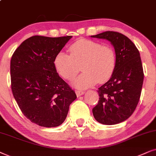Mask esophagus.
<instances>
[{
    "mask_svg": "<svg viewBox=\"0 0 156 156\" xmlns=\"http://www.w3.org/2000/svg\"><path fill=\"white\" fill-rule=\"evenodd\" d=\"M76 95L77 97H80V95H83L85 93V91H82V90H76Z\"/></svg>",
    "mask_w": 156,
    "mask_h": 156,
    "instance_id": "esophagus-1",
    "label": "esophagus"
}]
</instances>
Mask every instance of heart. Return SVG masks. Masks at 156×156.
<instances>
[{
  "instance_id": "heart-1",
  "label": "heart",
  "mask_w": 156,
  "mask_h": 156,
  "mask_svg": "<svg viewBox=\"0 0 156 156\" xmlns=\"http://www.w3.org/2000/svg\"><path fill=\"white\" fill-rule=\"evenodd\" d=\"M70 55L59 52L54 58L58 73L66 80H73L80 71L83 73L73 85L78 89H86L96 83H103L113 74L116 66V55L110 45H102L97 41L79 39L70 45Z\"/></svg>"
}]
</instances>
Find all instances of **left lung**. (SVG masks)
<instances>
[{
    "label": "left lung",
    "instance_id": "obj_1",
    "mask_svg": "<svg viewBox=\"0 0 156 156\" xmlns=\"http://www.w3.org/2000/svg\"><path fill=\"white\" fill-rule=\"evenodd\" d=\"M91 37L108 41L115 49V70L108 81L98 88L99 101L93 108L98 122L115 125L132 115L140 99L144 78L140 53L134 43L120 33L105 31Z\"/></svg>",
    "mask_w": 156,
    "mask_h": 156
}]
</instances>
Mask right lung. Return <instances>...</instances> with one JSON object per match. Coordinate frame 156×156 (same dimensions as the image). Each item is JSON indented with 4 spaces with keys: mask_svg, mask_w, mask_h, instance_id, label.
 Instances as JSON below:
<instances>
[{
    "mask_svg": "<svg viewBox=\"0 0 156 156\" xmlns=\"http://www.w3.org/2000/svg\"><path fill=\"white\" fill-rule=\"evenodd\" d=\"M71 38L32 36L12 55L10 78L14 98L24 115L40 126L61 125L77 98L54 66L55 55Z\"/></svg>",
    "mask_w": 156,
    "mask_h": 156,
    "instance_id": "right-lung-1",
    "label": "right lung"
}]
</instances>
